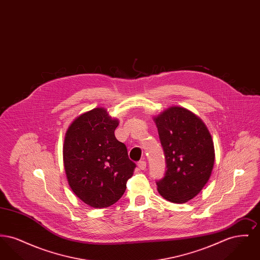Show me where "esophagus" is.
Masks as SVG:
<instances>
[{
  "mask_svg": "<svg viewBox=\"0 0 260 260\" xmlns=\"http://www.w3.org/2000/svg\"><path fill=\"white\" fill-rule=\"evenodd\" d=\"M137 166H138V168H139V170H141V171H143V170H145L146 169V161H140L137 162Z\"/></svg>",
  "mask_w": 260,
  "mask_h": 260,
  "instance_id": "obj_1",
  "label": "esophagus"
}]
</instances>
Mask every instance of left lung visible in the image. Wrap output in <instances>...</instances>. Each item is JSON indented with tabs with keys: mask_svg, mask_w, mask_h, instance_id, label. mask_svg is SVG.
<instances>
[{
	"mask_svg": "<svg viewBox=\"0 0 260 260\" xmlns=\"http://www.w3.org/2000/svg\"><path fill=\"white\" fill-rule=\"evenodd\" d=\"M167 171L158 180L161 197L183 204L197 196L210 179L214 147L204 122L185 108L173 106L154 118Z\"/></svg>",
	"mask_w": 260,
	"mask_h": 260,
	"instance_id": "left-lung-1",
	"label": "left lung"
}]
</instances>
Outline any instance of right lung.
I'll list each match as a JSON object with an SVG mask.
<instances>
[{"label": "right lung", "instance_id": "add662e5", "mask_svg": "<svg viewBox=\"0 0 260 260\" xmlns=\"http://www.w3.org/2000/svg\"><path fill=\"white\" fill-rule=\"evenodd\" d=\"M118 124L104 108H94L77 117L65 135L63 161L68 183L91 208L118 202L136 169L125 145L115 137Z\"/></svg>", "mask_w": 260, "mask_h": 260}]
</instances>
